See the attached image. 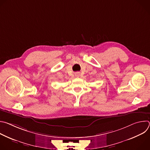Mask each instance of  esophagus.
I'll return each instance as SVG.
<instances>
[{"mask_svg":"<svg viewBox=\"0 0 150 150\" xmlns=\"http://www.w3.org/2000/svg\"><path fill=\"white\" fill-rule=\"evenodd\" d=\"M79 75H80V73H79V72H76V73H75V76H76L79 77Z\"/></svg>","mask_w":150,"mask_h":150,"instance_id":"34e87169","label":"esophagus"}]
</instances>
